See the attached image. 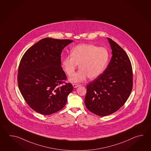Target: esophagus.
Segmentation results:
<instances>
[{
  "mask_svg": "<svg viewBox=\"0 0 151 151\" xmlns=\"http://www.w3.org/2000/svg\"><path fill=\"white\" fill-rule=\"evenodd\" d=\"M80 86V85H79V84H77V83H73V86L74 88H77L78 87H79Z\"/></svg>",
  "mask_w": 151,
  "mask_h": 151,
  "instance_id": "obj_1",
  "label": "esophagus"
}]
</instances>
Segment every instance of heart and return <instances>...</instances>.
<instances>
[{"instance_id": "obj_1", "label": "heart", "mask_w": 151, "mask_h": 151, "mask_svg": "<svg viewBox=\"0 0 151 151\" xmlns=\"http://www.w3.org/2000/svg\"><path fill=\"white\" fill-rule=\"evenodd\" d=\"M109 53L104 47L93 44L77 45L62 60V66L66 73L71 76L78 65L80 69L69 79L71 83L83 82L87 77L93 79L99 77L105 70L109 63Z\"/></svg>"}]
</instances>
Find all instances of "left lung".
Instances as JSON below:
<instances>
[{"label":"left lung","instance_id":"obj_1","mask_svg":"<svg viewBox=\"0 0 151 151\" xmlns=\"http://www.w3.org/2000/svg\"><path fill=\"white\" fill-rule=\"evenodd\" d=\"M112 49V58L107 68L99 77L87 85L85 104L97 116H108L122 107L131 93L133 72L125 51L107 38Z\"/></svg>","mask_w":151,"mask_h":151}]
</instances>
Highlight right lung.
Here are the masks:
<instances>
[{"instance_id": "add662e5", "label": "right lung", "mask_w": 151, "mask_h": 151, "mask_svg": "<svg viewBox=\"0 0 151 151\" xmlns=\"http://www.w3.org/2000/svg\"><path fill=\"white\" fill-rule=\"evenodd\" d=\"M73 40L45 38L29 48L18 68V84L29 106L42 115L57 112L64 107L73 91L65 83L66 76L61 66L64 48Z\"/></svg>"}]
</instances>
